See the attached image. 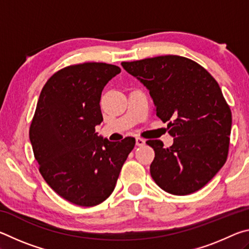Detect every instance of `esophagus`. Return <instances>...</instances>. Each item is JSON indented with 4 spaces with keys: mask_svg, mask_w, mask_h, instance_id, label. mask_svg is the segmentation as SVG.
Returning <instances> with one entry per match:
<instances>
[{
    "mask_svg": "<svg viewBox=\"0 0 249 249\" xmlns=\"http://www.w3.org/2000/svg\"><path fill=\"white\" fill-rule=\"evenodd\" d=\"M136 145L137 146H144L145 145V140L141 137H136Z\"/></svg>",
    "mask_w": 249,
    "mask_h": 249,
    "instance_id": "1",
    "label": "esophagus"
}]
</instances>
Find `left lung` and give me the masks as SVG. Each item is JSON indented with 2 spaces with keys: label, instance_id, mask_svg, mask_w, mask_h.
Masks as SVG:
<instances>
[{
  "label": "left lung",
  "instance_id": "obj_1",
  "mask_svg": "<svg viewBox=\"0 0 249 249\" xmlns=\"http://www.w3.org/2000/svg\"><path fill=\"white\" fill-rule=\"evenodd\" d=\"M149 90L156 115L174 137L155 150L150 175L162 190L187 196L203 188L224 166L229 154L231 112L216 80L191 59L167 54L122 62Z\"/></svg>",
  "mask_w": 249,
  "mask_h": 249
}]
</instances>
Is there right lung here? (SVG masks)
<instances>
[{"instance_id":"add662e5","label":"right lung","mask_w":249,"mask_h":249,"mask_svg":"<svg viewBox=\"0 0 249 249\" xmlns=\"http://www.w3.org/2000/svg\"><path fill=\"white\" fill-rule=\"evenodd\" d=\"M120 67L84 62L57 71L40 92L29 140L39 172L53 190L80 206L102 203L115 188L134 137L109 142L98 136L100 100Z\"/></svg>"}]
</instances>
